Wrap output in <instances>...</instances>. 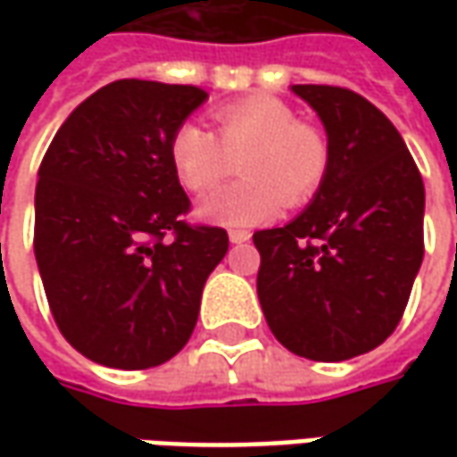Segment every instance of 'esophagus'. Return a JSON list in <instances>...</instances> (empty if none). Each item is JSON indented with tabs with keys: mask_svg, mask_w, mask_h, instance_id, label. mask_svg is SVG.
<instances>
[{
	"mask_svg": "<svg viewBox=\"0 0 457 457\" xmlns=\"http://www.w3.org/2000/svg\"><path fill=\"white\" fill-rule=\"evenodd\" d=\"M228 238H231V244H244V241L252 238V234L249 231H241V228H234V231H228Z\"/></svg>",
	"mask_w": 457,
	"mask_h": 457,
	"instance_id": "obj_1",
	"label": "esophagus"
}]
</instances>
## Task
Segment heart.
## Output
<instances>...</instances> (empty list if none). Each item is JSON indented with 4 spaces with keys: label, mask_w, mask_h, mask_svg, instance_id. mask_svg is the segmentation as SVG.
I'll list each match as a JSON object with an SVG mask.
<instances>
[{
    "label": "heart",
    "mask_w": 457,
    "mask_h": 457,
    "mask_svg": "<svg viewBox=\"0 0 457 457\" xmlns=\"http://www.w3.org/2000/svg\"><path fill=\"white\" fill-rule=\"evenodd\" d=\"M213 134L198 124H180L170 139V162L190 193L220 185L238 160L244 180L213 193L198 216L223 226L270 220L285 203H310L328 178L330 145L315 124L300 121L285 101L249 96L213 109Z\"/></svg>",
    "instance_id": "obj_1"
}]
</instances>
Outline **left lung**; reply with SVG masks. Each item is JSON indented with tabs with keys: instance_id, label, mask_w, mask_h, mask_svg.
I'll use <instances>...</instances> for the list:
<instances>
[{
	"instance_id": "8db88e82",
	"label": "left lung",
	"mask_w": 457,
	"mask_h": 457,
	"mask_svg": "<svg viewBox=\"0 0 457 457\" xmlns=\"http://www.w3.org/2000/svg\"><path fill=\"white\" fill-rule=\"evenodd\" d=\"M328 132L318 195L282 228L256 231V292L274 338L310 361H345L386 341L425 256V185L402 134L341 86H292Z\"/></svg>"
}]
</instances>
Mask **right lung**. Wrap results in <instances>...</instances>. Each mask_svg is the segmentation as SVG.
<instances>
[{
  "label": "right lung",
  "mask_w": 457,
  "mask_h": 457,
  "mask_svg": "<svg viewBox=\"0 0 457 457\" xmlns=\"http://www.w3.org/2000/svg\"><path fill=\"white\" fill-rule=\"evenodd\" d=\"M208 94L121 79L53 137L35 187V259L62 338L109 369H152L183 348L203 285L228 252L219 226L187 223L172 132Z\"/></svg>",
  "instance_id": "1"
}]
</instances>
